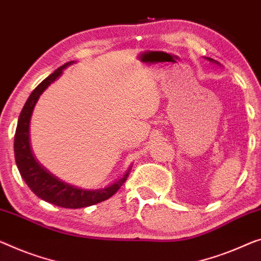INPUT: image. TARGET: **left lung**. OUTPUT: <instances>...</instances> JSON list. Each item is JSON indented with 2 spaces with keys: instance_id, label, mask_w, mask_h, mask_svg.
I'll return each instance as SVG.
<instances>
[{
  "instance_id": "obj_1",
  "label": "left lung",
  "mask_w": 261,
  "mask_h": 261,
  "mask_svg": "<svg viewBox=\"0 0 261 261\" xmlns=\"http://www.w3.org/2000/svg\"><path fill=\"white\" fill-rule=\"evenodd\" d=\"M205 60H207L208 62H211V63H215V64H217V65H220L219 62H217V61H215V60H212V58H210V57H205Z\"/></svg>"
}]
</instances>
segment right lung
Instances as JSON below:
<instances>
[{
	"label": "right lung",
	"instance_id": "obj_1",
	"mask_svg": "<svg viewBox=\"0 0 261 261\" xmlns=\"http://www.w3.org/2000/svg\"><path fill=\"white\" fill-rule=\"evenodd\" d=\"M72 63L75 62H68L55 70L30 93L29 98L27 99L24 107L19 114L14 141L15 162H16L17 169L25 184L42 200L65 208L87 207V206L109 199L118 191L129 176V172H125L122 178H119L107 188L87 190L60 179L48 169L44 168L35 157L30 144V119L34 108L45 89L63 73L65 68H68Z\"/></svg>",
	"mask_w": 261,
	"mask_h": 261
}]
</instances>
